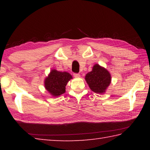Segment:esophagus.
Here are the masks:
<instances>
[{
  "instance_id": "obj_1",
  "label": "esophagus",
  "mask_w": 150,
  "mask_h": 150,
  "mask_svg": "<svg viewBox=\"0 0 150 150\" xmlns=\"http://www.w3.org/2000/svg\"><path fill=\"white\" fill-rule=\"evenodd\" d=\"M73 76H74L75 77H79L80 75L79 74V73H73Z\"/></svg>"
}]
</instances>
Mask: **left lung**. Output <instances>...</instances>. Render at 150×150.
I'll return each mask as SVG.
<instances>
[{
	"mask_svg": "<svg viewBox=\"0 0 150 150\" xmlns=\"http://www.w3.org/2000/svg\"><path fill=\"white\" fill-rule=\"evenodd\" d=\"M85 80L93 92L104 93L111 81L110 74L104 67L96 64L85 76Z\"/></svg>",
	"mask_w": 150,
	"mask_h": 150,
	"instance_id": "1",
	"label": "left lung"
}]
</instances>
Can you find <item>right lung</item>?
<instances>
[{
  "mask_svg": "<svg viewBox=\"0 0 150 150\" xmlns=\"http://www.w3.org/2000/svg\"><path fill=\"white\" fill-rule=\"evenodd\" d=\"M72 76L67 72L52 70L45 79V87L51 95L58 96L65 92V86Z\"/></svg>",
  "mask_w": 150,
  "mask_h": 150,
  "instance_id": "1",
  "label": "right lung"
}]
</instances>
